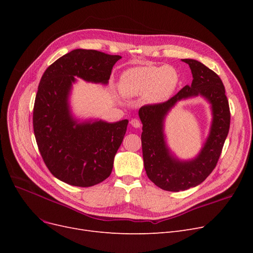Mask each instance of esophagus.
I'll return each instance as SVG.
<instances>
[{"mask_svg": "<svg viewBox=\"0 0 253 253\" xmlns=\"http://www.w3.org/2000/svg\"><path fill=\"white\" fill-rule=\"evenodd\" d=\"M130 124H131L132 127H134V128H139L141 126L140 121H139V120H137V119H132L131 121H130Z\"/></svg>", "mask_w": 253, "mask_h": 253, "instance_id": "1", "label": "esophagus"}]
</instances>
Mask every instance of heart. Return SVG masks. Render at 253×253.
I'll use <instances>...</instances> for the list:
<instances>
[{"mask_svg":"<svg viewBox=\"0 0 253 253\" xmlns=\"http://www.w3.org/2000/svg\"><path fill=\"white\" fill-rule=\"evenodd\" d=\"M177 81V73L169 66H140L122 75L120 89L127 97L148 93L149 101L160 102L171 95Z\"/></svg>","mask_w":253,"mask_h":253,"instance_id":"b5f03b06","label":"heart"}]
</instances>
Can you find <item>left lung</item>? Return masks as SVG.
<instances>
[{"label": "left lung", "instance_id": "left-lung-1", "mask_svg": "<svg viewBox=\"0 0 253 253\" xmlns=\"http://www.w3.org/2000/svg\"><path fill=\"white\" fill-rule=\"evenodd\" d=\"M193 74V82L185 85L167 101L143 105L139 109L142 123L141 145L144 169L148 177L160 189L169 192L184 191L204 181L215 168L231 122L229 100L218 75L195 59H182ZM202 95L212 105L214 122L210 137L199 156L192 162L180 163L172 158L164 140L165 115L177 101Z\"/></svg>", "mask_w": 253, "mask_h": 253}]
</instances>
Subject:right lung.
I'll use <instances>...</instances> for the list:
<instances>
[{
    "label": "right lung",
    "instance_id": "obj_1",
    "mask_svg": "<svg viewBox=\"0 0 253 253\" xmlns=\"http://www.w3.org/2000/svg\"><path fill=\"white\" fill-rule=\"evenodd\" d=\"M120 58L96 50L76 49L49 65L41 78L34 105V133L47 168L65 183L92 187L112 173L128 120L78 124L70 115L68 96L75 77L108 83Z\"/></svg>",
    "mask_w": 253,
    "mask_h": 253
}]
</instances>
